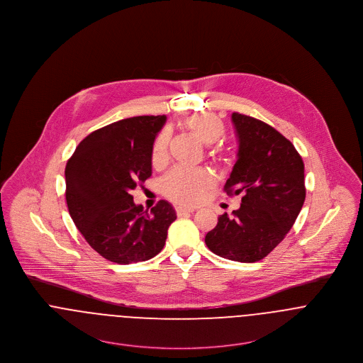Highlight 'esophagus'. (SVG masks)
<instances>
[{
    "mask_svg": "<svg viewBox=\"0 0 363 363\" xmlns=\"http://www.w3.org/2000/svg\"><path fill=\"white\" fill-rule=\"evenodd\" d=\"M193 212H194V209H191V208H182V206L176 208L177 216H184V215H189V213H193Z\"/></svg>",
    "mask_w": 363,
    "mask_h": 363,
    "instance_id": "1",
    "label": "esophagus"
}]
</instances>
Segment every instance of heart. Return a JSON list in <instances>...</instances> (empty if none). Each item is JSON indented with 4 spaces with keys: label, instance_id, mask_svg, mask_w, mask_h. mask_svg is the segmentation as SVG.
Instances as JSON below:
<instances>
[{
    "label": "heart",
    "instance_id": "heart-1",
    "mask_svg": "<svg viewBox=\"0 0 363 363\" xmlns=\"http://www.w3.org/2000/svg\"><path fill=\"white\" fill-rule=\"evenodd\" d=\"M182 128L191 134L203 145H213L223 138L226 128L225 123L208 113H196L187 116L182 122ZM169 155V133H160L152 147V165L161 167L166 164ZM219 155V154H218ZM215 184V179L205 170L174 169L170 172L162 183L164 193L176 203L193 205L201 201L203 194Z\"/></svg>",
    "mask_w": 363,
    "mask_h": 363
}]
</instances>
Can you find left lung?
Here are the masks:
<instances>
[{
  "mask_svg": "<svg viewBox=\"0 0 363 363\" xmlns=\"http://www.w3.org/2000/svg\"><path fill=\"white\" fill-rule=\"evenodd\" d=\"M231 121L238 152L225 191L241 194V205L233 216L218 218L205 244L222 258L252 264L264 259L293 228L306 194L303 162L293 143L262 121L238 112Z\"/></svg>",
  "mask_w": 363,
  "mask_h": 363,
  "instance_id": "left-lung-1",
  "label": "left lung"
}]
</instances>
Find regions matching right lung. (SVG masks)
Returning <instances> with one entry per match:
<instances>
[{"mask_svg": "<svg viewBox=\"0 0 363 363\" xmlns=\"http://www.w3.org/2000/svg\"><path fill=\"white\" fill-rule=\"evenodd\" d=\"M165 122V115L134 116L104 126L82 140L66 164L69 215L90 247L111 262L154 258L176 220L165 199L147 212L130 194L152 173V145Z\"/></svg>", "mask_w": 363, "mask_h": 363, "instance_id": "right-lung-1", "label": "right lung"}]
</instances>
